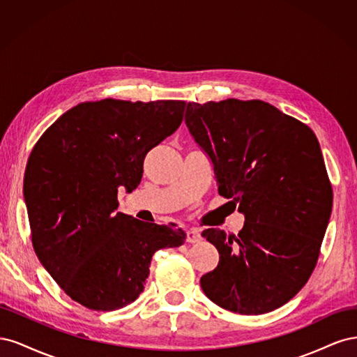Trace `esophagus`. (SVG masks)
I'll return each instance as SVG.
<instances>
[{
  "mask_svg": "<svg viewBox=\"0 0 357 357\" xmlns=\"http://www.w3.org/2000/svg\"><path fill=\"white\" fill-rule=\"evenodd\" d=\"M186 241L189 244H195L201 241V232L197 228H190L186 231Z\"/></svg>",
  "mask_w": 357,
  "mask_h": 357,
  "instance_id": "34e87169",
  "label": "esophagus"
}]
</instances>
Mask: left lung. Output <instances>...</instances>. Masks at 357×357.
I'll use <instances>...</instances> for the list:
<instances>
[{
    "mask_svg": "<svg viewBox=\"0 0 357 357\" xmlns=\"http://www.w3.org/2000/svg\"><path fill=\"white\" fill-rule=\"evenodd\" d=\"M189 132L213 162L219 195L244 214L238 235L205 229L220 255L201 287L238 314L284 305L314 271L332 186L314 132L261 100L189 102Z\"/></svg>",
    "mask_w": 357,
    "mask_h": 357,
    "instance_id": "8db88e82",
    "label": "left lung"
}]
</instances>
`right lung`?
I'll use <instances>...</instances> for the list:
<instances>
[{
  "mask_svg": "<svg viewBox=\"0 0 357 357\" xmlns=\"http://www.w3.org/2000/svg\"><path fill=\"white\" fill-rule=\"evenodd\" d=\"M185 101L82 102L40 137L24 197L41 265L83 307L113 311L144 290L150 261L185 231L116 211L117 192L142 181L149 150L176 132Z\"/></svg>",
  "mask_w": 357,
  "mask_h": 357,
  "instance_id": "add662e5",
  "label": "right lung"
}]
</instances>
